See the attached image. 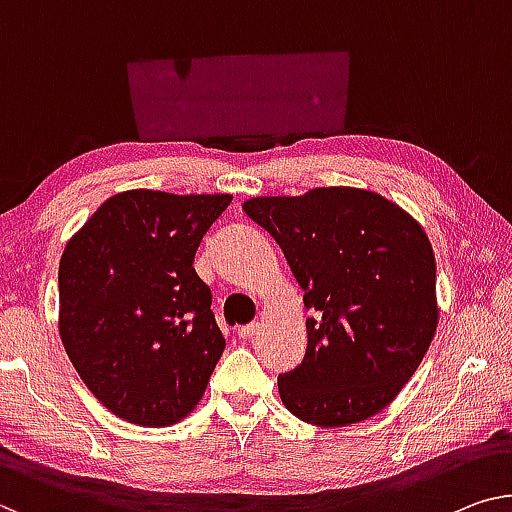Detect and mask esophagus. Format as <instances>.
Returning <instances> with one entry per match:
<instances>
[{
  "instance_id": "obj_1",
  "label": "esophagus",
  "mask_w": 512,
  "mask_h": 512,
  "mask_svg": "<svg viewBox=\"0 0 512 512\" xmlns=\"http://www.w3.org/2000/svg\"><path fill=\"white\" fill-rule=\"evenodd\" d=\"M257 331H259V324H257V322L248 324V326H241V329H239V338H241V340H250V338H255Z\"/></svg>"
}]
</instances>
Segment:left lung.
<instances>
[{
  "label": "left lung",
  "instance_id": "1",
  "mask_svg": "<svg viewBox=\"0 0 512 512\" xmlns=\"http://www.w3.org/2000/svg\"><path fill=\"white\" fill-rule=\"evenodd\" d=\"M243 213L273 236L303 303L308 347L278 377L280 400L322 427L379 414L414 375L437 331L432 246L398 204L358 188L255 197Z\"/></svg>",
  "mask_w": 512,
  "mask_h": 512
}]
</instances>
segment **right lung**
I'll return each mask as SVG.
<instances>
[{"label":"right lung","mask_w":512,"mask_h":512,"mask_svg":"<svg viewBox=\"0 0 512 512\" xmlns=\"http://www.w3.org/2000/svg\"><path fill=\"white\" fill-rule=\"evenodd\" d=\"M230 202L128 190L103 202L61 255V342L89 391L128 423L181 421L225 352L193 259Z\"/></svg>","instance_id":"add662e5"}]
</instances>
